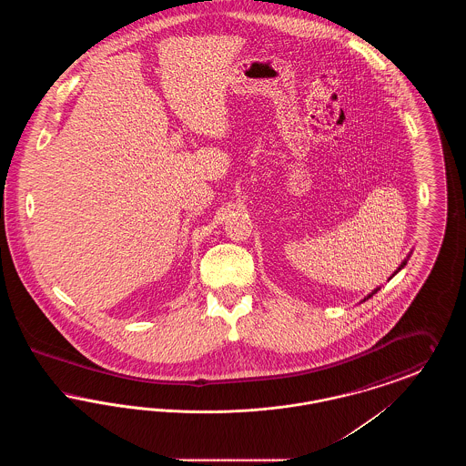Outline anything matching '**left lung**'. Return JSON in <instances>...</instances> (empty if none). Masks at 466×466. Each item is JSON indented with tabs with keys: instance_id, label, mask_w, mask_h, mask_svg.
I'll list each match as a JSON object with an SVG mask.
<instances>
[{
	"instance_id": "1",
	"label": "left lung",
	"mask_w": 466,
	"mask_h": 466,
	"mask_svg": "<svg viewBox=\"0 0 466 466\" xmlns=\"http://www.w3.org/2000/svg\"><path fill=\"white\" fill-rule=\"evenodd\" d=\"M405 264H407V262H403V264H401V266H400V268H401V267L405 266ZM399 268V270H400ZM377 291V289H376ZM376 291H374V293H376ZM374 293H372V295H374ZM372 295H369V297H372ZM369 297H367V299H369Z\"/></svg>"
}]
</instances>
